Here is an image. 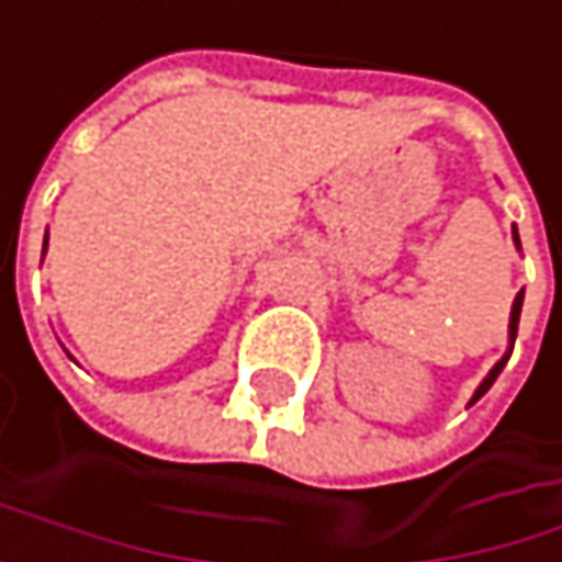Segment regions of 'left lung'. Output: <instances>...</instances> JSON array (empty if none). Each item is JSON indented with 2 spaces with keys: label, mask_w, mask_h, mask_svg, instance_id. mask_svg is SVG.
Instances as JSON below:
<instances>
[{
  "label": "left lung",
  "mask_w": 562,
  "mask_h": 562,
  "mask_svg": "<svg viewBox=\"0 0 562 562\" xmlns=\"http://www.w3.org/2000/svg\"><path fill=\"white\" fill-rule=\"evenodd\" d=\"M514 238H517V232H514ZM517 245H520V241H517ZM520 307H524V291H520V294L514 297V307H510V347H514V340H517V324H520ZM507 358H510V355H507ZM507 358H504V361H497V364H494V371H490V374L483 378V384H480V387L473 391V397H470V404H476V401H480V397H483V394L490 391V384H494V381H497V374L504 371V364H507Z\"/></svg>",
  "instance_id": "obj_1"
}]
</instances>
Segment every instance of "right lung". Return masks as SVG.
<instances>
[{
	"label": "right lung",
	"instance_id": "1",
	"mask_svg": "<svg viewBox=\"0 0 562 562\" xmlns=\"http://www.w3.org/2000/svg\"><path fill=\"white\" fill-rule=\"evenodd\" d=\"M45 241H48V238H45Z\"/></svg>",
	"mask_w": 562,
	"mask_h": 562
}]
</instances>
